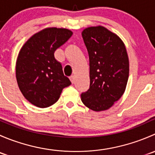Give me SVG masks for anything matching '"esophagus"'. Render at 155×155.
<instances>
[{"label":"esophagus","mask_w":155,"mask_h":155,"mask_svg":"<svg viewBox=\"0 0 155 155\" xmlns=\"http://www.w3.org/2000/svg\"><path fill=\"white\" fill-rule=\"evenodd\" d=\"M70 81H71L72 83H74V82H75V77H74V76H70Z\"/></svg>","instance_id":"esophagus-1"}]
</instances>
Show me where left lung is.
Wrapping results in <instances>:
<instances>
[{"instance_id":"8db88e82","label":"left lung","mask_w":155,"mask_h":155,"mask_svg":"<svg viewBox=\"0 0 155 155\" xmlns=\"http://www.w3.org/2000/svg\"><path fill=\"white\" fill-rule=\"evenodd\" d=\"M89 55L90 86L81 94L82 103L94 111L106 110L121 98L129 76V60L121 39L102 26L82 33Z\"/></svg>"}]
</instances>
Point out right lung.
<instances>
[{"mask_svg": "<svg viewBox=\"0 0 155 155\" xmlns=\"http://www.w3.org/2000/svg\"><path fill=\"white\" fill-rule=\"evenodd\" d=\"M72 34L68 29H44L33 35L20 50L15 68L17 82L33 105L40 108L53 105L63 88L71 84L54 53Z\"/></svg>", "mask_w": 155, "mask_h": 155, "instance_id": "right-lung-1", "label": "right lung"}]
</instances>
